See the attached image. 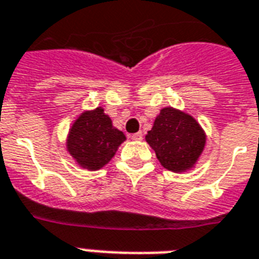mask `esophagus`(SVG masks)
I'll return each instance as SVG.
<instances>
[{"label": "esophagus", "mask_w": 259, "mask_h": 259, "mask_svg": "<svg viewBox=\"0 0 259 259\" xmlns=\"http://www.w3.org/2000/svg\"><path fill=\"white\" fill-rule=\"evenodd\" d=\"M131 139H132V141H142V139H143V134H142V132H137V134H132Z\"/></svg>", "instance_id": "obj_1"}]
</instances>
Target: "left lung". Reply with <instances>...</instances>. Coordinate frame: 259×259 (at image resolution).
<instances>
[{
    "instance_id": "1",
    "label": "left lung",
    "mask_w": 259,
    "mask_h": 259,
    "mask_svg": "<svg viewBox=\"0 0 259 259\" xmlns=\"http://www.w3.org/2000/svg\"><path fill=\"white\" fill-rule=\"evenodd\" d=\"M146 142L161 165L175 174L195 168L206 145V132L191 114L172 106L159 110Z\"/></svg>"
}]
</instances>
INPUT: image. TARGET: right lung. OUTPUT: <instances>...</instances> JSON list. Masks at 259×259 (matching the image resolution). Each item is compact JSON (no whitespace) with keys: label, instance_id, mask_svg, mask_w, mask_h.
Wrapping results in <instances>:
<instances>
[{"label":"right lung","instance_id":"obj_1","mask_svg":"<svg viewBox=\"0 0 259 259\" xmlns=\"http://www.w3.org/2000/svg\"><path fill=\"white\" fill-rule=\"evenodd\" d=\"M127 138L113 127L102 106L84 110L72 122L67 135V151L79 166L87 170L104 168Z\"/></svg>","mask_w":259,"mask_h":259}]
</instances>
